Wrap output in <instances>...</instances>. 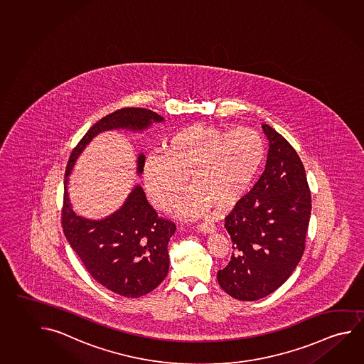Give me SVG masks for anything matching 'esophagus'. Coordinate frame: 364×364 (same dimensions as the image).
<instances>
[{
	"label": "esophagus",
	"instance_id": "esophagus-1",
	"mask_svg": "<svg viewBox=\"0 0 364 364\" xmlns=\"http://www.w3.org/2000/svg\"><path fill=\"white\" fill-rule=\"evenodd\" d=\"M198 232H201L203 235H209V233H214L216 230V227L213 223H201L198 225Z\"/></svg>",
	"mask_w": 364,
	"mask_h": 364
}]
</instances>
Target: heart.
<instances>
[{
  "mask_svg": "<svg viewBox=\"0 0 364 364\" xmlns=\"http://www.w3.org/2000/svg\"><path fill=\"white\" fill-rule=\"evenodd\" d=\"M265 159V141L256 129L192 124L166 139L164 155L145 159L144 185L155 208L169 210L185 193L191 175L195 195L182 214L196 215L210 205L230 209L252 188Z\"/></svg>",
  "mask_w": 364,
  "mask_h": 364,
  "instance_id": "obj_1",
  "label": "heart"
}]
</instances>
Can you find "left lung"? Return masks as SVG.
I'll list each match as a JSON object with an SVG mask.
<instances>
[{
  "mask_svg": "<svg viewBox=\"0 0 364 364\" xmlns=\"http://www.w3.org/2000/svg\"><path fill=\"white\" fill-rule=\"evenodd\" d=\"M269 140L265 171L225 216L235 252L218 272V283L240 301L272 294L294 272L304 252L311 216V192L296 150L262 124Z\"/></svg>",
  "mask_w": 364,
  "mask_h": 364,
  "instance_id": "left-lung-1",
  "label": "left lung"
}]
</instances>
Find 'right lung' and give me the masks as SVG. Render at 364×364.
I'll list each match as a JSON object with an SVG mask.
<instances>
[{
	"mask_svg": "<svg viewBox=\"0 0 364 364\" xmlns=\"http://www.w3.org/2000/svg\"><path fill=\"white\" fill-rule=\"evenodd\" d=\"M164 118L145 108H122L94 124L73 150L68 159L62 208V228L90 277L113 293L139 298L154 290L169 269L168 242L176 224L159 218L140 186L129 192L124 205L102 220L76 215L68 198V176L87 144L108 129L142 131ZM145 156L137 158V173L144 171Z\"/></svg>",
	"mask_w": 364,
	"mask_h": 364,
	"instance_id": "obj_1",
	"label": "right lung"
}]
</instances>
